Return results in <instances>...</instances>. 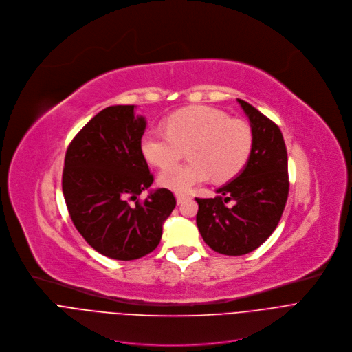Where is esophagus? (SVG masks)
Listing matches in <instances>:
<instances>
[{
	"label": "esophagus",
	"mask_w": 352,
	"mask_h": 352,
	"mask_svg": "<svg viewBox=\"0 0 352 352\" xmlns=\"http://www.w3.org/2000/svg\"><path fill=\"white\" fill-rule=\"evenodd\" d=\"M187 198H190L188 194L186 192H176V199H177V204H182L183 201H186Z\"/></svg>",
	"instance_id": "34e87169"
}]
</instances>
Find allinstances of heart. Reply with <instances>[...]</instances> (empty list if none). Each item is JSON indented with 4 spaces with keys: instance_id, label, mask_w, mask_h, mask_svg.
<instances>
[{
    "instance_id": "b5f03b06",
    "label": "heart",
    "mask_w": 352,
    "mask_h": 352,
    "mask_svg": "<svg viewBox=\"0 0 352 352\" xmlns=\"http://www.w3.org/2000/svg\"><path fill=\"white\" fill-rule=\"evenodd\" d=\"M254 147V133L248 123L232 119L226 112L195 105L180 109L166 119V130H148L142 138L146 160L165 168L189 148L192 161L186 166L166 168L160 184L177 192L208 180L217 183L234 179L247 165Z\"/></svg>"
}]
</instances>
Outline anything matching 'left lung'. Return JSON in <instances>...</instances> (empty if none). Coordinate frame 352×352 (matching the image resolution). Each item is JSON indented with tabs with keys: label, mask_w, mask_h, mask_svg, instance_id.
I'll return each mask as SVG.
<instances>
[{
	"label": "left lung",
	"mask_w": 352,
	"mask_h": 352,
	"mask_svg": "<svg viewBox=\"0 0 352 352\" xmlns=\"http://www.w3.org/2000/svg\"><path fill=\"white\" fill-rule=\"evenodd\" d=\"M254 133L244 170L218 188L215 198H195L197 226L204 241L223 255L256 250L277 228L289 197L287 150L278 126L243 100H237ZM233 200V207L226 204Z\"/></svg>",
	"instance_id": "8db88e82"
}]
</instances>
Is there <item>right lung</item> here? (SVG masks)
I'll use <instances>...</instances> for the list:
<instances>
[{
    "mask_svg": "<svg viewBox=\"0 0 352 352\" xmlns=\"http://www.w3.org/2000/svg\"><path fill=\"white\" fill-rule=\"evenodd\" d=\"M146 119L134 105L98 112L70 142L62 173V191L70 219L100 254L119 261L153 252L162 225L176 206L168 188L147 190L154 175L142 153Z\"/></svg>",
    "mask_w": 352,
    "mask_h": 352,
    "instance_id": "add662e5",
    "label": "right lung"
}]
</instances>
